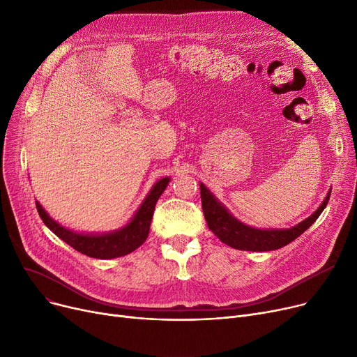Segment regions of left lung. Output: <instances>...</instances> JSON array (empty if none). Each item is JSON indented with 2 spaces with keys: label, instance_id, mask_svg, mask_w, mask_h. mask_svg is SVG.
I'll return each mask as SVG.
<instances>
[{
  "label": "left lung",
  "instance_id": "1",
  "mask_svg": "<svg viewBox=\"0 0 357 357\" xmlns=\"http://www.w3.org/2000/svg\"><path fill=\"white\" fill-rule=\"evenodd\" d=\"M199 190L202 211L210 230L230 248L250 252H269L289 245L291 241L301 236L320 217L326 205L328 204L331 194V191H328L326 199L317 208V211L304 221L296 224V226L284 230H260L250 227L248 224H243L234 218L229 210L210 192V190L205 188L204 183H199Z\"/></svg>",
  "mask_w": 357,
  "mask_h": 357
}]
</instances>
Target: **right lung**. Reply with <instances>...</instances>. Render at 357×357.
Instances as JSON below:
<instances>
[{
	"label": "right lung",
	"instance_id": "obj_1",
	"mask_svg": "<svg viewBox=\"0 0 357 357\" xmlns=\"http://www.w3.org/2000/svg\"><path fill=\"white\" fill-rule=\"evenodd\" d=\"M169 181H171V178L167 176L158 181L127 226L111 233L84 234L72 231L62 227L59 222H56L52 217H49L40 202L36 201V208L47 229L52 230L65 243H68L75 250L96 259H114L135 252L146 241L150 230V222H152L155 205L162 192L165 191Z\"/></svg>",
	"mask_w": 357,
	"mask_h": 357
}]
</instances>
